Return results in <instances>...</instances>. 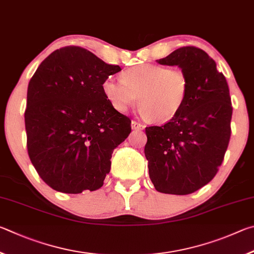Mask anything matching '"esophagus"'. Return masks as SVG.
I'll list each match as a JSON object with an SVG mask.
<instances>
[{
	"label": "esophagus",
	"instance_id": "34e87169",
	"mask_svg": "<svg viewBox=\"0 0 254 254\" xmlns=\"http://www.w3.org/2000/svg\"><path fill=\"white\" fill-rule=\"evenodd\" d=\"M131 128L135 130H143L144 129V126L141 124H139L138 122H135V120H132L131 122Z\"/></svg>",
	"mask_w": 254,
	"mask_h": 254
}]
</instances>
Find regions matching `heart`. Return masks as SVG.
I'll use <instances>...</instances> for the list:
<instances>
[{
    "label": "heart",
    "mask_w": 254,
    "mask_h": 254,
    "mask_svg": "<svg viewBox=\"0 0 254 254\" xmlns=\"http://www.w3.org/2000/svg\"><path fill=\"white\" fill-rule=\"evenodd\" d=\"M190 80L179 68L146 64L124 71L122 80L107 78L102 91L117 111H127L137 101L140 114L153 123L172 120L188 100Z\"/></svg>",
    "instance_id": "1"
}]
</instances>
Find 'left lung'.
I'll use <instances>...</instances> for the list:
<instances>
[{"instance_id": "obj_1", "label": "left lung", "mask_w": 254, "mask_h": 254, "mask_svg": "<svg viewBox=\"0 0 254 254\" xmlns=\"http://www.w3.org/2000/svg\"><path fill=\"white\" fill-rule=\"evenodd\" d=\"M188 74V100L163 126L146 127L149 179L158 192L186 195L213 180L231 137L232 104L226 79L205 51L183 47L157 60Z\"/></svg>"}]
</instances>
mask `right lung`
<instances>
[{
	"label": "right lung",
	"instance_id": "1",
	"mask_svg": "<svg viewBox=\"0 0 254 254\" xmlns=\"http://www.w3.org/2000/svg\"><path fill=\"white\" fill-rule=\"evenodd\" d=\"M122 70L80 47L44 59L31 78L24 113L29 157L40 177L58 192L79 194L104 185L114 149L130 134L102 83Z\"/></svg>",
	"mask_w": 254,
	"mask_h": 254
}]
</instances>
